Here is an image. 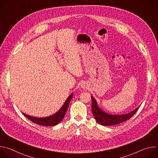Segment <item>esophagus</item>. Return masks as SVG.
I'll return each instance as SVG.
<instances>
[{
    "label": "esophagus",
    "mask_w": 158,
    "mask_h": 158,
    "mask_svg": "<svg viewBox=\"0 0 158 158\" xmlns=\"http://www.w3.org/2000/svg\"><path fill=\"white\" fill-rule=\"evenodd\" d=\"M81 86H82V87H83L84 89L86 87V85H85V84H82L81 85Z\"/></svg>",
    "instance_id": "1"
}]
</instances>
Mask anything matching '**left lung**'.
Masks as SVG:
<instances>
[{"mask_svg":"<svg viewBox=\"0 0 158 158\" xmlns=\"http://www.w3.org/2000/svg\"><path fill=\"white\" fill-rule=\"evenodd\" d=\"M92 99V112L96 121L100 124L103 126H113L122 123L129 119L138 110L139 106L136 109L130 112L129 113L122 115L110 114L103 111L98 106L96 100L91 96Z\"/></svg>","mask_w":158,"mask_h":158,"instance_id":"8db88e82","label":"left lung"}]
</instances>
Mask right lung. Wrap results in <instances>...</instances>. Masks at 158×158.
<instances>
[{
	"label": "right lung",
	"mask_w": 158,
	"mask_h": 158,
	"mask_svg": "<svg viewBox=\"0 0 158 158\" xmlns=\"http://www.w3.org/2000/svg\"><path fill=\"white\" fill-rule=\"evenodd\" d=\"M73 97V94L72 93L68 98L67 99L65 102H64V105L62 106L60 109H59L56 113L54 114L46 117V118H35L33 116H31L29 115H27L26 114L23 113L24 116H26L27 119L32 121L33 123L42 125V126H56L57 124H59L64 118V117L65 115V113L67 112V108L69 107V103Z\"/></svg>",
	"instance_id": "right-lung-1"
}]
</instances>
